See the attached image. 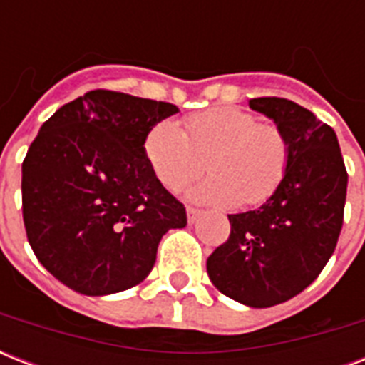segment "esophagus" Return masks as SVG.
Returning a JSON list of instances; mask_svg holds the SVG:
<instances>
[{
  "instance_id": "esophagus-1",
  "label": "esophagus",
  "mask_w": 365,
  "mask_h": 365,
  "mask_svg": "<svg viewBox=\"0 0 365 365\" xmlns=\"http://www.w3.org/2000/svg\"><path fill=\"white\" fill-rule=\"evenodd\" d=\"M200 210L199 208H195V206H187V222L195 223L197 222V217H199Z\"/></svg>"
}]
</instances>
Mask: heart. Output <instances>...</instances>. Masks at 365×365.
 I'll return each instance as SVG.
<instances>
[{"label":"heart","mask_w":365,"mask_h":365,"mask_svg":"<svg viewBox=\"0 0 365 365\" xmlns=\"http://www.w3.org/2000/svg\"><path fill=\"white\" fill-rule=\"evenodd\" d=\"M149 168L166 189L180 191L202 172L189 197L217 206H257L282 185L292 163V143L277 123H257L250 111L216 106L183 119L182 128L160 121L143 140Z\"/></svg>","instance_id":"1"}]
</instances>
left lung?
I'll return each mask as SVG.
<instances>
[{"label":"left lung","instance_id":"left-lung-1","mask_svg":"<svg viewBox=\"0 0 365 365\" xmlns=\"http://www.w3.org/2000/svg\"><path fill=\"white\" fill-rule=\"evenodd\" d=\"M250 108L282 126L292 163L265 205L229 214L231 235L206 271L223 295L265 309L301 294L326 267L343 227L349 174L335 130L312 111L277 96L250 100Z\"/></svg>","mask_w":365,"mask_h":365}]
</instances>
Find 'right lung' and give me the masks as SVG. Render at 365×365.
Returning a JSON list of instances; mask_svg holds the SVG:
<instances>
[{"label": "right lung", "mask_w": 365, "mask_h": 365, "mask_svg": "<svg viewBox=\"0 0 365 365\" xmlns=\"http://www.w3.org/2000/svg\"><path fill=\"white\" fill-rule=\"evenodd\" d=\"M178 113L168 102L96 88L43 123L22 163V217L34 254L83 295L136 286L185 206L143 155L151 126Z\"/></svg>", "instance_id": "obj_1"}]
</instances>
